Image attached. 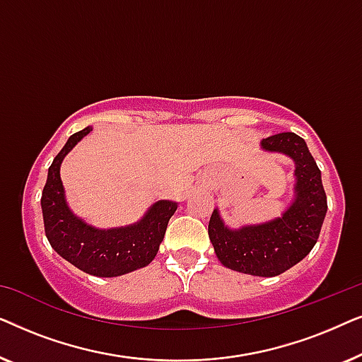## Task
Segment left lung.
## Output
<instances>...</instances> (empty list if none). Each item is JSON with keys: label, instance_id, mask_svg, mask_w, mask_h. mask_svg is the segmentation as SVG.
<instances>
[{"label": "left lung", "instance_id": "left-lung-1", "mask_svg": "<svg viewBox=\"0 0 362 362\" xmlns=\"http://www.w3.org/2000/svg\"><path fill=\"white\" fill-rule=\"evenodd\" d=\"M267 151L285 153L295 161V202L279 219L262 226L230 230L214 209L209 239L221 264L242 274L275 276L303 260L320 237L328 202L321 171L305 140L284 132L262 140Z\"/></svg>", "mask_w": 362, "mask_h": 362}]
</instances>
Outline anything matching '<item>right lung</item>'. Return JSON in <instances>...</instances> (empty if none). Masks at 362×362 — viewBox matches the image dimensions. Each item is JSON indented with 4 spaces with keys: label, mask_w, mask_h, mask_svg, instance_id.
I'll use <instances>...</instances> for the list:
<instances>
[{
    "label": "right lung",
    "mask_w": 362,
    "mask_h": 362,
    "mask_svg": "<svg viewBox=\"0 0 362 362\" xmlns=\"http://www.w3.org/2000/svg\"><path fill=\"white\" fill-rule=\"evenodd\" d=\"M90 132L87 127L74 133L49 166L41 197L44 229L52 249L77 269L95 276H118L146 267L155 259L177 204L156 202L138 224L122 229L98 230L77 219L64 199L59 170L64 156Z\"/></svg>",
    "instance_id": "right-lung-1"
}]
</instances>
